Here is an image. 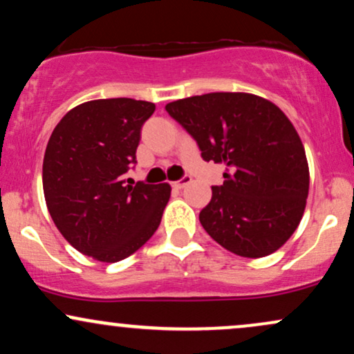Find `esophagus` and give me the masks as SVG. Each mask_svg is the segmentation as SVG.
I'll return each instance as SVG.
<instances>
[{
	"label": "esophagus",
	"mask_w": 354,
	"mask_h": 354,
	"mask_svg": "<svg viewBox=\"0 0 354 354\" xmlns=\"http://www.w3.org/2000/svg\"><path fill=\"white\" fill-rule=\"evenodd\" d=\"M189 183H191V176H183L180 181H174L173 183V188L181 189V188H185L186 185H189Z\"/></svg>",
	"instance_id": "obj_1"
}]
</instances>
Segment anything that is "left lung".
Segmentation results:
<instances>
[{"mask_svg": "<svg viewBox=\"0 0 354 354\" xmlns=\"http://www.w3.org/2000/svg\"><path fill=\"white\" fill-rule=\"evenodd\" d=\"M166 111L196 140L203 160L226 166L200 213L206 233L243 258L279 250L298 228L310 191L306 153L288 116L251 93L191 96Z\"/></svg>", "mask_w": 354, "mask_h": 354, "instance_id": "obj_1", "label": "left lung"}]
</instances>
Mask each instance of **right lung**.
Masks as SVG:
<instances>
[{
    "label": "right lung",
    "mask_w": 354,
    "mask_h": 354,
    "mask_svg": "<svg viewBox=\"0 0 354 354\" xmlns=\"http://www.w3.org/2000/svg\"><path fill=\"white\" fill-rule=\"evenodd\" d=\"M149 101L93 100L53 129L43 160V191L56 228L80 253L103 263L128 258L153 236L171 186L124 181L136 161Z\"/></svg>",
    "instance_id": "obj_1"
}]
</instances>
